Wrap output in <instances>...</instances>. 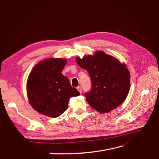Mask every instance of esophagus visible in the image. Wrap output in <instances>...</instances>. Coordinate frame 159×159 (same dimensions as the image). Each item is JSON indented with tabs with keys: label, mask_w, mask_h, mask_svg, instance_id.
<instances>
[{
	"label": "esophagus",
	"mask_w": 159,
	"mask_h": 159,
	"mask_svg": "<svg viewBox=\"0 0 159 159\" xmlns=\"http://www.w3.org/2000/svg\"><path fill=\"white\" fill-rule=\"evenodd\" d=\"M77 89L79 90V92L80 93V94H81L82 92H83V89H82V88H81V87H80V86L77 87Z\"/></svg>",
	"instance_id": "obj_1"
}]
</instances>
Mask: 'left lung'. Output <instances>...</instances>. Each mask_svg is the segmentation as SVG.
I'll list each match as a JSON object with an SVG mask.
<instances>
[{"label":"left lung","mask_w":159,"mask_h":159,"mask_svg":"<svg viewBox=\"0 0 159 159\" xmlns=\"http://www.w3.org/2000/svg\"><path fill=\"white\" fill-rule=\"evenodd\" d=\"M76 61L88 71L91 79V89L85 96L92 108L107 113L125 100L130 88V74L125 64L102 51L94 56L78 57Z\"/></svg>","instance_id":"1"}]
</instances>
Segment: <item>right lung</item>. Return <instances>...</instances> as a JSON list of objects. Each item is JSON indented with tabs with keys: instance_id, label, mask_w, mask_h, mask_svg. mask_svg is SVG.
Returning <instances> with one entry per match:
<instances>
[{
	"instance_id": "obj_1",
	"label": "right lung",
	"mask_w": 159,
	"mask_h": 159,
	"mask_svg": "<svg viewBox=\"0 0 159 159\" xmlns=\"http://www.w3.org/2000/svg\"><path fill=\"white\" fill-rule=\"evenodd\" d=\"M66 60L49 58L33 68L27 82V96L32 107L38 112L57 118L67 109L70 98L80 94L61 71Z\"/></svg>"
}]
</instances>
